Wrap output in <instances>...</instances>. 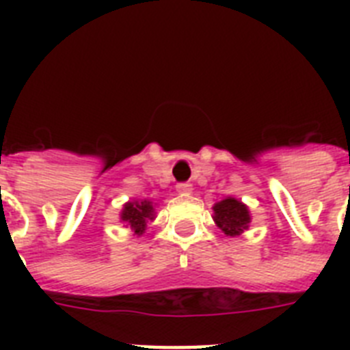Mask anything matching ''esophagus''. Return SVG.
Returning a JSON list of instances; mask_svg holds the SVG:
<instances>
[{"instance_id":"obj_1","label":"esophagus","mask_w":350,"mask_h":350,"mask_svg":"<svg viewBox=\"0 0 350 350\" xmlns=\"http://www.w3.org/2000/svg\"><path fill=\"white\" fill-rule=\"evenodd\" d=\"M176 191L181 192V194H189V192L192 191V185L191 183H178V185H176Z\"/></svg>"}]
</instances>
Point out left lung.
Wrapping results in <instances>:
<instances>
[{
  "label": "left lung",
  "mask_w": 350,
  "mask_h": 350,
  "mask_svg": "<svg viewBox=\"0 0 350 350\" xmlns=\"http://www.w3.org/2000/svg\"><path fill=\"white\" fill-rule=\"evenodd\" d=\"M214 221L227 236H236L249 229L250 214L247 205L236 198H225L213 207Z\"/></svg>",
  "instance_id": "obj_1"
}]
</instances>
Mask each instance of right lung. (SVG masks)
I'll return each mask as SVG.
<instances>
[{
  "instance_id": "1",
  "label": "right lung",
  "mask_w": 350,
  "mask_h": 350,
  "mask_svg": "<svg viewBox=\"0 0 350 350\" xmlns=\"http://www.w3.org/2000/svg\"><path fill=\"white\" fill-rule=\"evenodd\" d=\"M154 207L152 202H147V200H143V202H129L125 203V207L121 211V221L126 225V227H131L134 230V234L137 236H142L147 229L148 221H152L154 219Z\"/></svg>"
}]
</instances>
